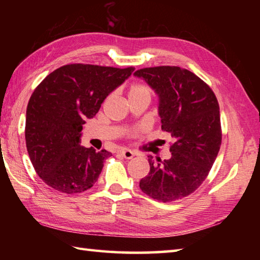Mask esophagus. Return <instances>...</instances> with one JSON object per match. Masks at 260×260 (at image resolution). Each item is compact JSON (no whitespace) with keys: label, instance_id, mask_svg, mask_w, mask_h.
Instances as JSON below:
<instances>
[{"label":"esophagus","instance_id":"obj_1","mask_svg":"<svg viewBox=\"0 0 260 260\" xmlns=\"http://www.w3.org/2000/svg\"><path fill=\"white\" fill-rule=\"evenodd\" d=\"M118 153H119L120 156H123L124 158H127V159L133 158V156H134V153L132 152V151H129V150H121Z\"/></svg>","mask_w":260,"mask_h":260}]
</instances>
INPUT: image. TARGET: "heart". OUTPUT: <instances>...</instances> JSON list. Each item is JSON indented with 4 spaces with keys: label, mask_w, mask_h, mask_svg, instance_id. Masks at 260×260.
<instances>
[{
    "label": "heart",
    "mask_w": 260,
    "mask_h": 260,
    "mask_svg": "<svg viewBox=\"0 0 260 260\" xmlns=\"http://www.w3.org/2000/svg\"><path fill=\"white\" fill-rule=\"evenodd\" d=\"M153 95L152 88L145 82H133L128 88V99H148L151 101Z\"/></svg>",
    "instance_id": "obj_1"
}]
</instances>
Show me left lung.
Returning a JSON list of instances; mask_svg holds the SVG:
<instances>
[{"instance_id": "left-lung-1", "label": "left lung", "mask_w": 260, "mask_h": 260, "mask_svg": "<svg viewBox=\"0 0 260 260\" xmlns=\"http://www.w3.org/2000/svg\"><path fill=\"white\" fill-rule=\"evenodd\" d=\"M159 97L162 129L173 137L172 156L148 158L150 172L141 190L159 202L190 196L217 158L222 140L218 99L208 84L190 70L158 66L136 70Z\"/></svg>"}]
</instances>
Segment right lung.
Masks as SVG:
<instances>
[{
    "label": "right lung",
    "instance_id": "obj_1",
    "mask_svg": "<svg viewBox=\"0 0 260 260\" xmlns=\"http://www.w3.org/2000/svg\"><path fill=\"white\" fill-rule=\"evenodd\" d=\"M134 69L70 63L37 86L26 107L25 143L33 168L46 184L74 194L96 183L112 153L81 146L82 125Z\"/></svg>",
    "mask_w": 260,
    "mask_h": 260
}]
</instances>
